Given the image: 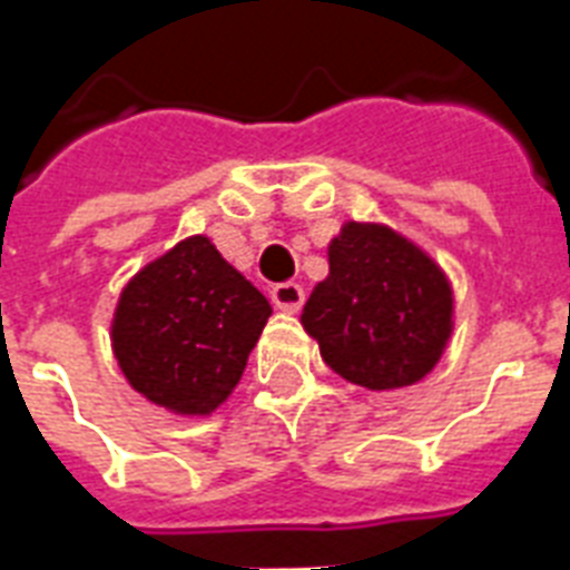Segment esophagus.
<instances>
[{"instance_id":"1","label":"esophagus","mask_w":570,"mask_h":570,"mask_svg":"<svg viewBox=\"0 0 570 570\" xmlns=\"http://www.w3.org/2000/svg\"><path fill=\"white\" fill-rule=\"evenodd\" d=\"M272 304L277 309H284V313H298L301 304H304V289L293 281H286V284H275L272 286Z\"/></svg>"}]
</instances>
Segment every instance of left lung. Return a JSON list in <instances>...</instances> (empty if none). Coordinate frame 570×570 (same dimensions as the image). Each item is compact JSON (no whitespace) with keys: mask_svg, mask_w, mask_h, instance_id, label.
Wrapping results in <instances>:
<instances>
[{"mask_svg":"<svg viewBox=\"0 0 570 570\" xmlns=\"http://www.w3.org/2000/svg\"><path fill=\"white\" fill-rule=\"evenodd\" d=\"M331 272L301 325L322 360L365 390H401L433 372L453 331L445 272L397 230L345 222L327 245Z\"/></svg>","mask_w":570,"mask_h":570,"instance_id":"8db88e82","label":"left lung"}]
</instances>
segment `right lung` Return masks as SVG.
<instances>
[{
    "label": "right lung",
    "instance_id": "add662e5",
    "mask_svg": "<svg viewBox=\"0 0 570 570\" xmlns=\"http://www.w3.org/2000/svg\"><path fill=\"white\" fill-rule=\"evenodd\" d=\"M269 316L266 295L198 234L125 284L110 342L128 383L151 404L210 415L243 377Z\"/></svg>",
    "mask_w": 570,
    "mask_h": 570
}]
</instances>
